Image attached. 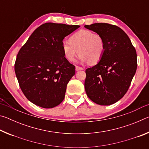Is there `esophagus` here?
<instances>
[{"instance_id":"obj_1","label":"esophagus","mask_w":149,"mask_h":149,"mask_svg":"<svg viewBox=\"0 0 149 149\" xmlns=\"http://www.w3.org/2000/svg\"><path fill=\"white\" fill-rule=\"evenodd\" d=\"M84 70V68H83L82 67L77 66V65L75 66V70H76V71H79V70Z\"/></svg>"}]
</instances>
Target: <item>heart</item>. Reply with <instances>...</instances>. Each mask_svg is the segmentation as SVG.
<instances>
[{"label":"heart","mask_w":149,"mask_h":149,"mask_svg":"<svg viewBox=\"0 0 149 149\" xmlns=\"http://www.w3.org/2000/svg\"><path fill=\"white\" fill-rule=\"evenodd\" d=\"M105 50L106 43L101 35L87 29L77 31L70 37L69 41L62 43L63 53L70 62L74 61L79 53L81 61L95 64L102 59Z\"/></svg>","instance_id":"b5f03b06"}]
</instances>
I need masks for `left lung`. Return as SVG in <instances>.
I'll return each mask as SVG.
<instances>
[{
  "label": "left lung",
  "instance_id": "obj_1",
  "mask_svg": "<svg viewBox=\"0 0 149 149\" xmlns=\"http://www.w3.org/2000/svg\"><path fill=\"white\" fill-rule=\"evenodd\" d=\"M85 27L101 35L106 43L102 59L85 70V91L96 104H112L127 93L135 74V49L127 35L114 25L97 23Z\"/></svg>",
  "mask_w": 149,
  "mask_h": 149
}]
</instances>
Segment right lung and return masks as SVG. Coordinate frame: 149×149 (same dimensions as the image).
I'll use <instances>...</instances> for the list:
<instances>
[{
  "mask_svg": "<svg viewBox=\"0 0 149 149\" xmlns=\"http://www.w3.org/2000/svg\"><path fill=\"white\" fill-rule=\"evenodd\" d=\"M78 27L50 22L42 24L19 50L15 73L22 92L34 104L50 108L64 100L75 66L64 57L62 41Z\"/></svg>",
  "mask_w": 149,
  "mask_h": 149,
  "instance_id": "right-lung-1",
  "label": "right lung"
}]
</instances>
